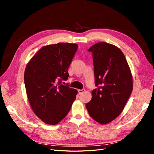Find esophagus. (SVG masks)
I'll return each instance as SVG.
<instances>
[{
  "label": "esophagus",
  "instance_id": "1",
  "mask_svg": "<svg viewBox=\"0 0 154 154\" xmlns=\"http://www.w3.org/2000/svg\"><path fill=\"white\" fill-rule=\"evenodd\" d=\"M78 91L79 94H82L83 92H84L85 91V89H79Z\"/></svg>",
  "mask_w": 154,
  "mask_h": 154
}]
</instances>
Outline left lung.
<instances>
[{"instance_id": "8db88e82", "label": "left lung", "mask_w": 154, "mask_h": 154, "mask_svg": "<svg viewBox=\"0 0 154 154\" xmlns=\"http://www.w3.org/2000/svg\"><path fill=\"white\" fill-rule=\"evenodd\" d=\"M92 53L95 85L86 104L88 114L100 124H107L121 114L131 94L133 81L125 55L116 46L98 42Z\"/></svg>"}]
</instances>
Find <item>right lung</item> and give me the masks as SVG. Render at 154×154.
<instances>
[{
  "label": "right lung",
  "instance_id": "obj_1",
  "mask_svg": "<svg viewBox=\"0 0 154 154\" xmlns=\"http://www.w3.org/2000/svg\"><path fill=\"white\" fill-rule=\"evenodd\" d=\"M78 45L58 43L44 46L27 64L24 83L35 114L48 125H57L66 117L78 91L67 84L68 69Z\"/></svg>",
  "mask_w": 154,
  "mask_h": 154
}]
</instances>
